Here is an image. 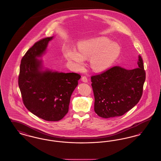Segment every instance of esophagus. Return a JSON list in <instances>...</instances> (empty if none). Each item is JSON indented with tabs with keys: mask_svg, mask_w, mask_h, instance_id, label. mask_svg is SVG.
Returning <instances> with one entry per match:
<instances>
[{
	"mask_svg": "<svg viewBox=\"0 0 161 161\" xmlns=\"http://www.w3.org/2000/svg\"><path fill=\"white\" fill-rule=\"evenodd\" d=\"M81 80H82V81H83L84 83H87V81H88L87 77H86V76H83L82 78H81Z\"/></svg>",
	"mask_w": 161,
	"mask_h": 161,
	"instance_id": "esophagus-1",
	"label": "esophagus"
}]
</instances>
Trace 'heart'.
Instances as JSON below:
<instances>
[{"label":"heart","instance_id":"b5f03b06","mask_svg":"<svg viewBox=\"0 0 161 161\" xmlns=\"http://www.w3.org/2000/svg\"><path fill=\"white\" fill-rule=\"evenodd\" d=\"M110 43L105 37H100L81 43L79 52L75 48L70 47L64 53L66 58L74 61L79 69L83 68L84 59L90 58L92 69L101 72L108 68L118 57L119 49L115 43Z\"/></svg>","mask_w":161,"mask_h":161}]
</instances>
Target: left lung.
Returning a JSON list of instances; mask_svg holds the SVG:
<instances>
[{
    "mask_svg": "<svg viewBox=\"0 0 161 161\" xmlns=\"http://www.w3.org/2000/svg\"><path fill=\"white\" fill-rule=\"evenodd\" d=\"M145 80L146 71L140 55L138 68L126 69L115 66L92 75L95 113L104 118L125 114L139 101Z\"/></svg>",
    "mask_w": 161,
    "mask_h": 161,
    "instance_id": "8db88e82",
    "label": "left lung"
}]
</instances>
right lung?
I'll return each mask as SVG.
<instances>
[{
  "label": "right lung",
  "instance_id": "add662e5",
  "mask_svg": "<svg viewBox=\"0 0 161 161\" xmlns=\"http://www.w3.org/2000/svg\"><path fill=\"white\" fill-rule=\"evenodd\" d=\"M53 37L36 42L24 55L20 66L18 83L23 104L34 115L47 121L61 119L69 111L71 95L81 75L41 70L37 57L46 50Z\"/></svg>",
  "mask_w": 161,
  "mask_h": 161
}]
</instances>
